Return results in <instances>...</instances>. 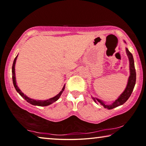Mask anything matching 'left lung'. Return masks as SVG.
Listing matches in <instances>:
<instances>
[{
	"mask_svg": "<svg viewBox=\"0 0 146 146\" xmlns=\"http://www.w3.org/2000/svg\"><path fill=\"white\" fill-rule=\"evenodd\" d=\"M126 53L128 56L129 61V70H130V76L128 79V82L127 86H126L125 89L121 93L120 96L116 99L115 101H114L111 104H106L102 100L98 99L96 98L92 97L94 101L97 103L99 102L100 104L104 107V108H107V109H112L115 108L120 106L123 105L127 100L129 98L130 96L131 95L133 90L135 87L136 83V70L135 68V64H134V59L132 54L129 51V50L126 48H125Z\"/></svg>",
	"mask_w": 146,
	"mask_h": 146,
	"instance_id": "obj_1",
	"label": "left lung"
}]
</instances>
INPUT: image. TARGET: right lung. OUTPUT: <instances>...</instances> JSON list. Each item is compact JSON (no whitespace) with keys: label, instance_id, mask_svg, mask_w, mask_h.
<instances>
[{"label":"right lung","instance_id":"right-lung-1","mask_svg":"<svg viewBox=\"0 0 146 146\" xmlns=\"http://www.w3.org/2000/svg\"><path fill=\"white\" fill-rule=\"evenodd\" d=\"M17 56H16V57L14 59L13 63V65H12V80H13V83L14 85V87H15V90H17L19 94H20L21 96H22L24 99H25L26 102L29 103V104L33 105V106H48L49 105H50L52 104H53L54 102H56L57 100L59 98V97L61 96V95L62 93H63V90L64 89V87L65 85H64V87H63V89L60 91V92L58 94H57L56 96H54L52 98H50L48 100H33L32 98H30L29 97H28L27 96H26L24 93L21 91L20 89L18 87L17 85V82H16V79H15V63H16V60L17 58Z\"/></svg>","mask_w":146,"mask_h":146}]
</instances>
